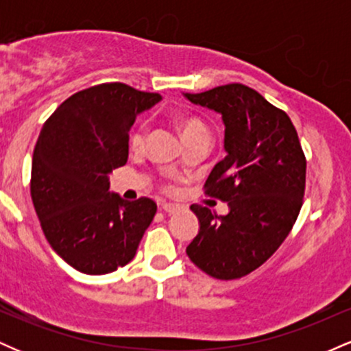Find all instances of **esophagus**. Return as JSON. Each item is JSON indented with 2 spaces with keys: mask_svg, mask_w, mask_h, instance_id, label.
<instances>
[{
  "mask_svg": "<svg viewBox=\"0 0 351 351\" xmlns=\"http://www.w3.org/2000/svg\"><path fill=\"white\" fill-rule=\"evenodd\" d=\"M160 208H162V211L167 213V215H173V213L180 211L178 204H171V203H163Z\"/></svg>",
  "mask_w": 351,
  "mask_h": 351,
  "instance_id": "esophagus-1",
  "label": "esophagus"
}]
</instances>
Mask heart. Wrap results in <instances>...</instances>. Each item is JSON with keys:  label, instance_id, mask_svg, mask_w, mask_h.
I'll use <instances>...</instances> for the list:
<instances>
[{"label": "heart", "instance_id": "b5f03b06", "mask_svg": "<svg viewBox=\"0 0 351 351\" xmlns=\"http://www.w3.org/2000/svg\"><path fill=\"white\" fill-rule=\"evenodd\" d=\"M181 130H183L184 138L193 135H199V134H209L208 127L204 125L203 120L196 119V117H188L181 122ZM148 136V122H140L135 127V130L132 132L130 135V145L134 148H142L145 142H147Z\"/></svg>", "mask_w": 351, "mask_h": 351}]
</instances>
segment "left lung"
Listing matches in <instances>:
<instances>
[{"label": "left lung", "mask_w": 351, "mask_h": 351, "mask_svg": "<svg viewBox=\"0 0 351 351\" xmlns=\"http://www.w3.org/2000/svg\"><path fill=\"white\" fill-rule=\"evenodd\" d=\"M186 99L223 115L228 155L209 173L204 195L229 204L226 216L191 204L199 232L186 254L215 279H241L261 267L292 231L304 203L305 153L289 115L244 84Z\"/></svg>", "instance_id": "left-lung-1"}]
</instances>
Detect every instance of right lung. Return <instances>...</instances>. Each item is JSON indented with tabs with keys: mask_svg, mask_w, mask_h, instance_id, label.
Here are the masks:
<instances>
[{
	"mask_svg": "<svg viewBox=\"0 0 351 351\" xmlns=\"http://www.w3.org/2000/svg\"><path fill=\"white\" fill-rule=\"evenodd\" d=\"M160 94L106 82L75 92L46 120L33 153L31 198L51 247L90 276L135 257L156 213L150 198L108 191V173L128 158V132Z\"/></svg>",
	"mask_w": 351,
	"mask_h": 351,
	"instance_id": "1",
	"label": "right lung"
}]
</instances>
